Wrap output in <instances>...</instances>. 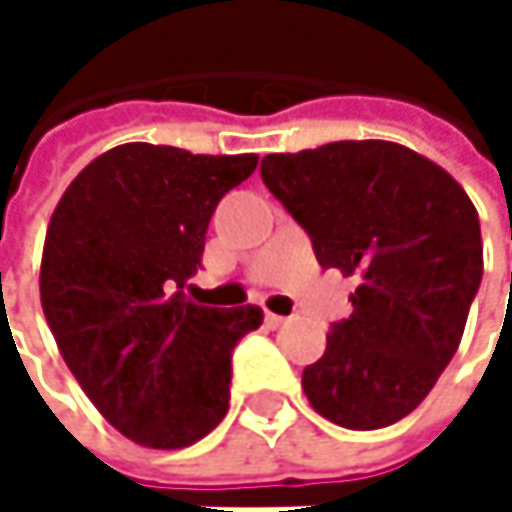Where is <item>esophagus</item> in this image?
<instances>
[{
    "label": "esophagus",
    "mask_w": 512,
    "mask_h": 512,
    "mask_svg": "<svg viewBox=\"0 0 512 512\" xmlns=\"http://www.w3.org/2000/svg\"><path fill=\"white\" fill-rule=\"evenodd\" d=\"M284 323H287V317H281V314H272V311H266V326L278 329V326H284Z\"/></svg>",
    "instance_id": "obj_1"
}]
</instances>
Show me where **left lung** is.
Returning <instances> with one entry per match:
<instances>
[{
    "instance_id": "8db88e82",
    "label": "left lung",
    "mask_w": 512,
    "mask_h": 512,
    "mask_svg": "<svg viewBox=\"0 0 512 512\" xmlns=\"http://www.w3.org/2000/svg\"><path fill=\"white\" fill-rule=\"evenodd\" d=\"M260 177L320 266L358 275L350 320L302 370L308 403L347 430L406 418L457 353L480 287L471 198L433 159L382 139L269 154Z\"/></svg>"
}]
</instances>
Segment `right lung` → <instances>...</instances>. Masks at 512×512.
Returning a JSON list of instances; mask_svg holds the SVG:
<instances>
[{
    "label": "right lung",
    "mask_w": 512,
    "mask_h": 512,
    "mask_svg": "<svg viewBox=\"0 0 512 512\" xmlns=\"http://www.w3.org/2000/svg\"><path fill=\"white\" fill-rule=\"evenodd\" d=\"M255 168L257 154L130 142L91 159L52 210L44 317L88 400L142 448H189L228 412L231 353L263 311L192 305L183 284L216 204Z\"/></svg>",
    "instance_id": "1"
}]
</instances>
